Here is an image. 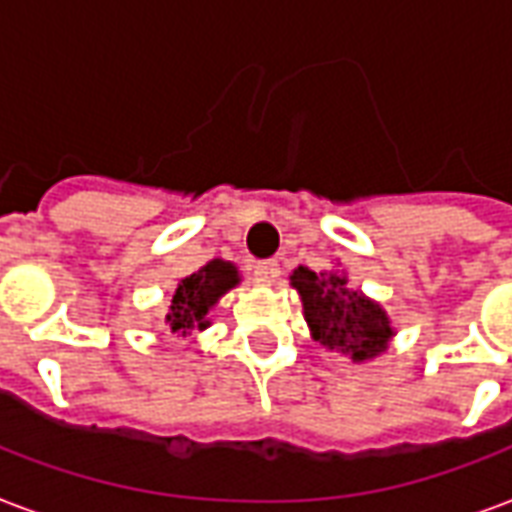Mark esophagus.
<instances>
[{"label":"esophagus","instance_id":"34e87169","mask_svg":"<svg viewBox=\"0 0 512 512\" xmlns=\"http://www.w3.org/2000/svg\"><path fill=\"white\" fill-rule=\"evenodd\" d=\"M277 277H279V263H277V260H257V263H255V279H257V282L268 285V282H274Z\"/></svg>","mask_w":512,"mask_h":512}]
</instances>
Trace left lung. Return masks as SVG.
<instances>
[{"label": "left lung", "instance_id": "1", "mask_svg": "<svg viewBox=\"0 0 512 512\" xmlns=\"http://www.w3.org/2000/svg\"><path fill=\"white\" fill-rule=\"evenodd\" d=\"M290 285L299 290L312 340L345 354L351 362H367L384 354L395 334L389 315L362 290L351 288L345 274H315L307 266H299L290 274Z\"/></svg>", "mask_w": 512, "mask_h": 512}]
</instances>
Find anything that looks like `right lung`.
<instances>
[{"label": "right lung", "instance_id": "obj_1", "mask_svg": "<svg viewBox=\"0 0 512 512\" xmlns=\"http://www.w3.org/2000/svg\"><path fill=\"white\" fill-rule=\"evenodd\" d=\"M238 282H241L238 268L227 260H219V257L186 279H180L167 312V326L172 329V334L186 337L191 332L208 329L211 326V321H208L211 307Z\"/></svg>", "mask_w": 512, "mask_h": 512}]
</instances>
